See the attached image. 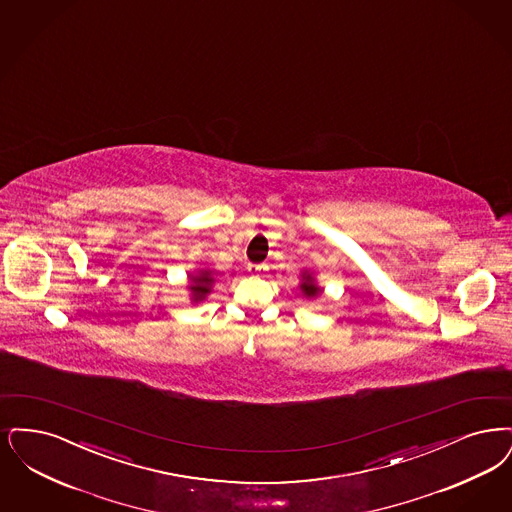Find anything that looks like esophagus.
<instances>
[{
	"label": "esophagus",
	"mask_w": 512,
	"mask_h": 512,
	"mask_svg": "<svg viewBox=\"0 0 512 512\" xmlns=\"http://www.w3.org/2000/svg\"><path fill=\"white\" fill-rule=\"evenodd\" d=\"M247 270H249V274H261V272H265L266 265H249Z\"/></svg>",
	"instance_id": "esophagus-1"
}]
</instances>
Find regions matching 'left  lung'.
I'll return each instance as SVG.
<instances>
[{
    "label": "left lung",
    "mask_w": 512,
    "mask_h": 512,
    "mask_svg": "<svg viewBox=\"0 0 512 512\" xmlns=\"http://www.w3.org/2000/svg\"><path fill=\"white\" fill-rule=\"evenodd\" d=\"M301 291H303V295L308 297V299H312V297H318L320 293H322V289L316 286V280H314V276L305 270L303 274H301Z\"/></svg>",
    "instance_id": "1"
}]
</instances>
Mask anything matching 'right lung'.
I'll use <instances>...</instances> for the list:
<instances>
[{
  "label": "right lung",
  "mask_w": 512,
  "mask_h": 512,
  "mask_svg": "<svg viewBox=\"0 0 512 512\" xmlns=\"http://www.w3.org/2000/svg\"><path fill=\"white\" fill-rule=\"evenodd\" d=\"M215 284V278L211 274V270H202L198 274H190V295H192V303H200L207 297V293H211V287Z\"/></svg>",
  "instance_id": "1"
}]
</instances>
